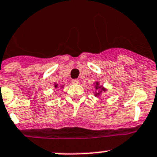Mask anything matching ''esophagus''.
Returning a JSON list of instances; mask_svg holds the SVG:
<instances>
[{
  "mask_svg": "<svg viewBox=\"0 0 157 157\" xmlns=\"http://www.w3.org/2000/svg\"><path fill=\"white\" fill-rule=\"evenodd\" d=\"M72 84H78L79 80H77V79H73V80H72Z\"/></svg>",
  "mask_w": 157,
  "mask_h": 157,
  "instance_id": "1",
  "label": "esophagus"
}]
</instances>
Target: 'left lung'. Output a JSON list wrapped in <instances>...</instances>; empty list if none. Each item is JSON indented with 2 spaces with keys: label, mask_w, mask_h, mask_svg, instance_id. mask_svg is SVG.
<instances>
[{
  "label": "left lung",
  "mask_w": 157,
  "mask_h": 157,
  "mask_svg": "<svg viewBox=\"0 0 157 157\" xmlns=\"http://www.w3.org/2000/svg\"><path fill=\"white\" fill-rule=\"evenodd\" d=\"M95 90H99V92H98V93L95 94V96L96 97H99L102 92L106 91V89H105V88L103 87V86H101V85H99V82H98V81H96V83H95Z\"/></svg>",
  "instance_id": "8db88e82"
}]
</instances>
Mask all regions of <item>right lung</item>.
Instances as JSON below:
<instances>
[{
    "label": "right lung",
    "instance_id": "add662e5",
    "mask_svg": "<svg viewBox=\"0 0 157 157\" xmlns=\"http://www.w3.org/2000/svg\"><path fill=\"white\" fill-rule=\"evenodd\" d=\"M54 87H55V88H57V87H58V84H56V85H54ZM60 87H61V88H63V85H61Z\"/></svg>",
    "mask_w": 157,
    "mask_h": 157
}]
</instances>
